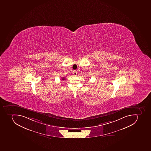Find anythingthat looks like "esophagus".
Masks as SVG:
<instances>
[{
    "label": "esophagus",
    "mask_w": 151,
    "mask_h": 151,
    "mask_svg": "<svg viewBox=\"0 0 151 151\" xmlns=\"http://www.w3.org/2000/svg\"><path fill=\"white\" fill-rule=\"evenodd\" d=\"M77 71H75V70H74L73 72V74L74 76H76L77 75Z\"/></svg>",
    "instance_id": "34e87169"
}]
</instances>
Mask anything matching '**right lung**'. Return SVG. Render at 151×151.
Here are the masks:
<instances>
[{
    "label": "right lung",
    "instance_id": "add662e5",
    "mask_svg": "<svg viewBox=\"0 0 151 151\" xmlns=\"http://www.w3.org/2000/svg\"><path fill=\"white\" fill-rule=\"evenodd\" d=\"M62 80H65V77H63V78H62Z\"/></svg>",
    "mask_w": 151,
    "mask_h": 151
}]
</instances>
